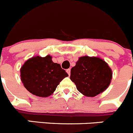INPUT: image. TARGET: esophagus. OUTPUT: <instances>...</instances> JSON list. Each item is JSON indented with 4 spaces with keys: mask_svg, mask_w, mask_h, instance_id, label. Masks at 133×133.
<instances>
[{
    "mask_svg": "<svg viewBox=\"0 0 133 133\" xmlns=\"http://www.w3.org/2000/svg\"><path fill=\"white\" fill-rule=\"evenodd\" d=\"M66 72H67L68 74H69V75L70 76V69H67V70H66Z\"/></svg>",
    "mask_w": 133,
    "mask_h": 133,
    "instance_id": "1",
    "label": "esophagus"
}]
</instances>
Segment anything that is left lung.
<instances>
[{
	"instance_id": "obj_1",
	"label": "left lung",
	"mask_w": 133,
	"mask_h": 133,
	"mask_svg": "<svg viewBox=\"0 0 133 133\" xmlns=\"http://www.w3.org/2000/svg\"><path fill=\"white\" fill-rule=\"evenodd\" d=\"M112 77V70L104 61L85 56L79 58L72 68L70 78L81 93L95 97L108 88Z\"/></svg>"
}]
</instances>
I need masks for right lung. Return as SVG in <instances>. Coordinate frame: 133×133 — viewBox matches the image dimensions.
<instances>
[{"label": "right lung", "instance_id": "add662e5", "mask_svg": "<svg viewBox=\"0 0 133 133\" xmlns=\"http://www.w3.org/2000/svg\"><path fill=\"white\" fill-rule=\"evenodd\" d=\"M51 56H36L26 61L21 69V80L30 93L40 97L53 94L65 77L69 76Z\"/></svg>", "mask_w": 133, "mask_h": 133}]
</instances>
